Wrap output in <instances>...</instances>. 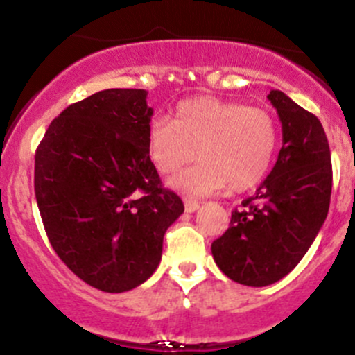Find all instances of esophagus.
Here are the masks:
<instances>
[{"mask_svg": "<svg viewBox=\"0 0 355 355\" xmlns=\"http://www.w3.org/2000/svg\"><path fill=\"white\" fill-rule=\"evenodd\" d=\"M184 205H185V211H187V213H194V211H198V209H199V202L194 201V199L185 198Z\"/></svg>", "mask_w": 355, "mask_h": 355, "instance_id": "esophagus-1", "label": "esophagus"}]
</instances>
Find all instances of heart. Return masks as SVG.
I'll use <instances>...</instances> for the list:
<instances>
[{
	"label": "heart",
	"mask_w": 355,
	"mask_h": 355,
	"mask_svg": "<svg viewBox=\"0 0 355 355\" xmlns=\"http://www.w3.org/2000/svg\"><path fill=\"white\" fill-rule=\"evenodd\" d=\"M277 144L279 128L269 111L215 97L182 101L173 121L157 118L147 130V153L161 173H177L201 157L170 180L192 196L254 187L269 173Z\"/></svg>",
	"instance_id": "1"
}]
</instances>
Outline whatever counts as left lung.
Returning a JSON list of instances; mask_svg holds the SVG:
<instances>
[{
    "label": "left lung",
    "mask_w": 355,
    "mask_h": 355,
    "mask_svg": "<svg viewBox=\"0 0 355 355\" xmlns=\"http://www.w3.org/2000/svg\"><path fill=\"white\" fill-rule=\"evenodd\" d=\"M283 126V147L257 194L234 209L211 253L229 279L269 286L291 272L321 230L331 198V154L321 121L279 90L267 95Z\"/></svg>",
    "instance_id": "obj_1"
}]
</instances>
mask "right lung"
<instances>
[{
  "mask_svg": "<svg viewBox=\"0 0 355 355\" xmlns=\"http://www.w3.org/2000/svg\"><path fill=\"white\" fill-rule=\"evenodd\" d=\"M146 90L111 88L69 105L34 157V192L55 253L86 284L123 293L161 261L184 202L147 153Z\"/></svg>",
  "mask_w": 355,
  "mask_h": 355,
  "instance_id": "right-lung-1",
  "label": "right lung"
}]
</instances>
